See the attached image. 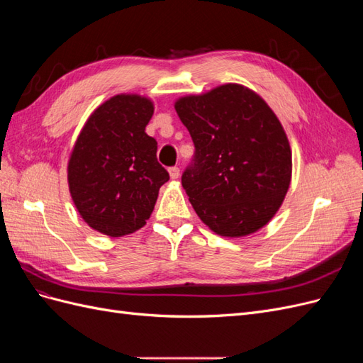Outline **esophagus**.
I'll use <instances>...</instances> for the list:
<instances>
[{"instance_id": "esophagus-1", "label": "esophagus", "mask_w": 363, "mask_h": 363, "mask_svg": "<svg viewBox=\"0 0 363 363\" xmlns=\"http://www.w3.org/2000/svg\"><path fill=\"white\" fill-rule=\"evenodd\" d=\"M169 175H171V179H179L180 177V168L179 167H171L169 169Z\"/></svg>"}]
</instances>
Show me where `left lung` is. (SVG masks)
I'll return each mask as SVG.
<instances>
[{
    "label": "left lung",
    "instance_id": "1",
    "mask_svg": "<svg viewBox=\"0 0 363 363\" xmlns=\"http://www.w3.org/2000/svg\"><path fill=\"white\" fill-rule=\"evenodd\" d=\"M175 111L195 147L182 184L201 221L228 238L268 224L292 172L286 133L268 104L244 86L224 84L180 98Z\"/></svg>",
    "mask_w": 363,
    "mask_h": 363
}]
</instances>
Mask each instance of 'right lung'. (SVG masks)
I'll return each instance as SVG.
<instances>
[{"label": "right lung", "instance_id": "add662e5", "mask_svg": "<svg viewBox=\"0 0 363 363\" xmlns=\"http://www.w3.org/2000/svg\"><path fill=\"white\" fill-rule=\"evenodd\" d=\"M155 112L139 95H116L89 116L68 164L72 201L94 230L112 238L133 233L150 218L169 174L157 142L145 133Z\"/></svg>", "mask_w": 363, "mask_h": 363}]
</instances>
